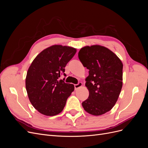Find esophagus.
I'll return each instance as SVG.
<instances>
[{
    "label": "esophagus",
    "instance_id": "obj_1",
    "mask_svg": "<svg viewBox=\"0 0 148 148\" xmlns=\"http://www.w3.org/2000/svg\"><path fill=\"white\" fill-rule=\"evenodd\" d=\"M82 85H83V84H82V82H78L77 84H75L74 85L75 89H77L79 88V87H81V86H82Z\"/></svg>",
    "mask_w": 148,
    "mask_h": 148
}]
</instances>
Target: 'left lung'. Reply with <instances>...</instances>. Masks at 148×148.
Returning <instances> with one entry per match:
<instances>
[{"instance_id":"left-lung-1","label":"left lung","mask_w":148,"mask_h":148,"mask_svg":"<svg viewBox=\"0 0 148 148\" xmlns=\"http://www.w3.org/2000/svg\"><path fill=\"white\" fill-rule=\"evenodd\" d=\"M78 58L89 70L86 86L89 97L82 102L84 109L93 115L110 110L117 102L122 88L123 64L114 52L95 45L82 48Z\"/></svg>"}]
</instances>
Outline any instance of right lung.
Returning a JSON list of instances; mask_svg holds the SVG:
<instances>
[{"label":"right lung","instance_id":"obj_1","mask_svg":"<svg viewBox=\"0 0 148 148\" xmlns=\"http://www.w3.org/2000/svg\"><path fill=\"white\" fill-rule=\"evenodd\" d=\"M76 49L54 45L38 54L28 70L26 89L31 104L47 116L59 114L74 91V85L59 80L66 77L65 67L75 54Z\"/></svg>","mask_w":148,"mask_h":148}]
</instances>
